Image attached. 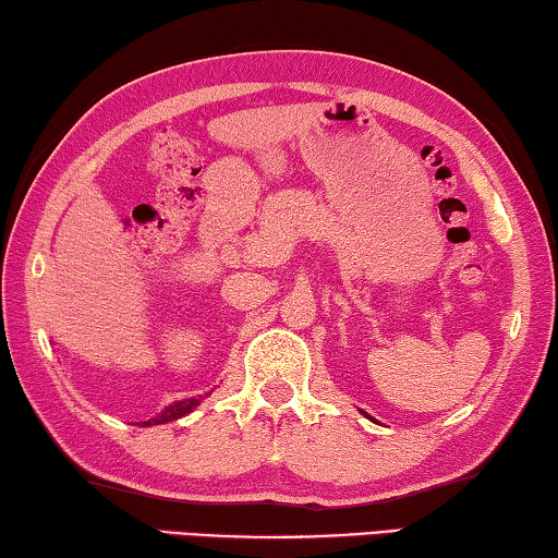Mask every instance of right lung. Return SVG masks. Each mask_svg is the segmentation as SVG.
I'll return each instance as SVG.
<instances>
[{
	"instance_id": "add662e5",
	"label": "right lung",
	"mask_w": 558,
	"mask_h": 558,
	"mask_svg": "<svg viewBox=\"0 0 558 558\" xmlns=\"http://www.w3.org/2000/svg\"><path fill=\"white\" fill-rule=\"evenodd\" d=\"M198 407V399H183V402H175L171 407H166L163 412L156 416V418H149V422H142L144 426H151V424H166V422H173V418H181L189 412H193V409Z\"/></svg>"
}]
</instances>
